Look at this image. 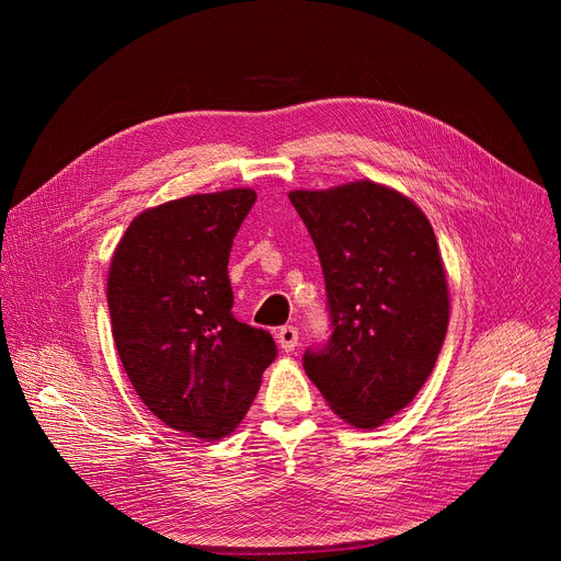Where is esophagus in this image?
I'll return each mask as SVG.
<instances>
[{"instance_id": "obj_1", "label": "esophagus", "mask_w": 561, "mask_h": 561, "mask_svg": "<svg viewBox=\"0 0 561 561\" xmlns=\"http://www.w3.org/2000/svg\"><path fill=\"white\" fill-rule=\"evenodd\" d=\"M298 339H300L298 328L284 325V328H279V330H277V343H279V347H282L284 352L296 350V347H298Z\"/></svg>"}]
</instances>
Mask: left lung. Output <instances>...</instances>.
<instances>
[{
    "label": "left lung",
    "instance_id": "1",
    "mask_svg": "<svg viewBox=\"0 0 561 561\" xmlns=\"http://www.w3.org/2000/svg\"><path fill=\"white\" fill-rule=\"evenodd\" d=\"M288 199L316 245L332 330L302 366L343 421L373 430L416 398L448 332L434 229L414 202L368 180Z\"/></svg>",
    "mask_w": 561,
    "mask_h": 561
}]
</instances>
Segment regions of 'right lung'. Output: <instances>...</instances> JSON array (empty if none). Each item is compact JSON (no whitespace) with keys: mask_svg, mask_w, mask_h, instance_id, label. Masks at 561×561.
Segmentation results:
<instances>
[{"mask_svg":"<svg viewBox=\"0 0 561 561\" xmlns=\"http://www.w3.org/2000/svg\"><path fill=\"white\" fill-rule=\"evenodd\" d=\"M254 202V191L231 188L147 209L108 268L111 332L129 381L157 419L197 438L236 430L277 357L271 332L231 313L229 252Z\"/></svg>","mask_w":561,"mask_h":561,"instance_id":"add662e5","label":"right lung"}]
</instances>
